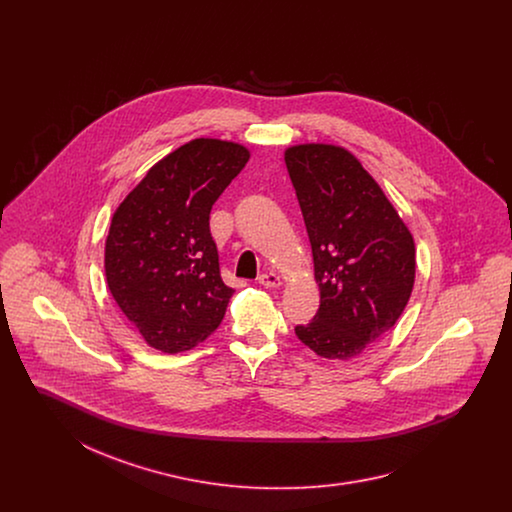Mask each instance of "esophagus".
Instances as JSON below:
<instances>
[{"instance_id": "1", "label": "esophagus", "mask_w": 512, "mask_h": 512, "mask_svg": "<svg viewBox=\"0 0 512 512\" xmlns=\"http://www.w3.org/2000/svg\"><path fill=\"white\" fill-rule=\"evenodd\" d=\"M257 282H259L261 286H265V288H278V286L282 284V278H280L276 272H263V274L257 278Z\"/></svg>"}]
</instances>
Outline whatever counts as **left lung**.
<instances>
[{"label":"left lung","instance_id":"left-lung-1","mask_svg":"<svg viewBox=\"0 0 512 512\" xmlns=\"http://www.w3.org/2000/svg\"><path fill=\"white\" fill-rule=\"evenodd\" d=\"M284 159L320 290L317 315L295 336L324 359L347 361L401 317L413 292V234L347 149L301 144Z\"/></svg>","mask_w":512,"mask_h":512}]
</instances>
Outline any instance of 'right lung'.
I'll return each mask as SVG.
<instances>
[{
	"label": "right lung",
	"instance_id": "1",
	"mask_svg": "<svg viewBox=\"0 0 512 512\" xmlns=\"http://www.w3.org/2000/svg\"><path fill=\"white\" fill-rule=\"evenodd\" d=\"M247 161V147L197 138L155 163L117 207L105 278L149 347L188 351L219 328L234 290L220 278L209 215Z\"/></svg>",
	"mask_w": 512,
	"mask_h": 512
}]
</instances>
